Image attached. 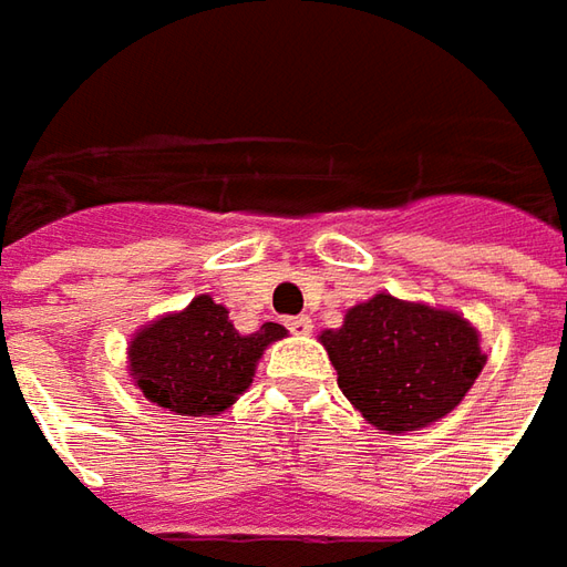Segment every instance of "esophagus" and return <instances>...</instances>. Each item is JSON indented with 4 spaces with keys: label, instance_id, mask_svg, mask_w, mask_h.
<instances>
[{
    "label": "esophagus",
    "instance_id": "obj_1",
    "mask_svg": "<svg viewBox=\"0 0 567 567\" xmlns=\"http://www.w3.org/2000/svg\"><path fill=\"white\" fill-rule=\"evenodd\" d=\"M285 327L295 332V336H310V330H313L310 317H305V313H301V317H288V320H285Z\"/></svg>",
    "mask_w": 567,
    "mask_h": 567
}]
</instances>
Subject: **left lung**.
Listing matches in <instances>:
<instances>
[{"label":"left lung","mask_w":567,"mask_h":567,"mask_svg":"<svg viewBox=\"0 0 567 567\" xmlns=\"http://www.w3.org/2000/svg\"><path fill=\"white\" fill-rule=\"evenodd\" d=\"M320 342L339 390L383 434L429 429L454 412L485 368L480 330L456 310L374 295Z\"/></svg>","instance_id":"1"}]
</instances>
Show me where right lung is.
<instances>
[{
	"instance_id": "1",
	"label": "right lung",
	"mask_w": 567,
	"mask_h": 567,
	"mask_svg": "<svg viewBox=\"0 0 567 567\" xmlns=\"http://www.w3.org/2000/svg\"><path fill=\"white\" fill-rule=\"evenodd\" d=\"M285 336L282 323H262L244 336L225 305L196 295L184 310L161 313L133 332L126 371L148 403L189 419H212L250 390L262 352Z\"/></svg>"
}]
</instances>
